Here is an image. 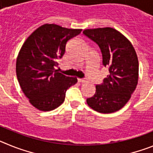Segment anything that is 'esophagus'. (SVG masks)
Returning <instances> with one entry per match:
<instances>
[{
    "mask_svg": "<svg viewBox=\"0 0 153 153\" xmlns=\"http://www.w3.org/2000/svg\"><path fill=\"white\" fill-rule=\"evenodd\" d=\"M86 80H87V79H86V78H82V79H78V81H79V82H80V83H85V82H86Z\"/></svg>",
    "mask_w": 153,
    "mask_h": 153,
    "instance_id": "1",
    "label": "esophagus"
}]
</instances>
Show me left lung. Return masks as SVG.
<instances>
[{"label":"left lung","mask_w":153,"mask_h":153,"mask_svg":"<svg viewBox=\"0 0 153 153\" xmlns=\"http://www.w3.org/2000/svg\"><path fill=\"white\" fill-rule=\"evenodd\" d=\"M83 33L99 46L102 65L109 72L102 83L96 86L95 94L86 99V102L99 113L118 111L137 86L139 61L134 47L126 36L111 27L87 29Z\"/></svg>","instance_id":"obj_1"}]
</instances>
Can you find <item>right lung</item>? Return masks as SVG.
<instances>
[{
    "instance_id": "right-lung-1",
    "label": "right lung",
    "mask_w": 153,
    "mask_h": 153,
    "mask_svg": "<svg viewBox=\"0 0 153 153\" xmlns=\"http://www.w3.org/2000/svg\"><path fill=\"white\" fill-rule=\"evenodd\" d=\"M81 31L46 24L33 31L23 44L17 58V77L24 95L36 109L51 111L60 106L67 90L77 82L76 77L63 75L56 68L67 41Z\"/></svg>"
}]
</instances>
